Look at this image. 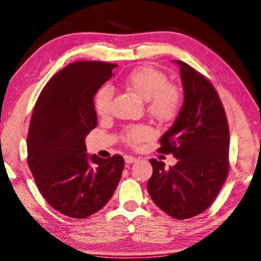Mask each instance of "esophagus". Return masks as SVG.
<instances>
[{"label":"esophagus","mask_w":261,"mask_h":261,"mask_svg":"<svg viewBox=\"0 0 261 261\" xmlns=\"http://www.w3.org/2000/svg\"><path fill=\"white\" fill-rule=\"evenodd\" d=\"M136 161H138V159L132 156V155H125V162L127 164H132V163H135Z\"/></svg>","instance_id":"34e87169"}]
</instances>
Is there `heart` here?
<instances>
[{
    "instance_id": "1",
    "label": "heart",
    "mask_w": 261,
    "mask_h": 261,
    "mask_svg": "<svg viewBox=\"0 0 261 261\" xmlns=\"http://www.w3.org/2000/svg\"><path fill=\"white\" fill-rule=\"evenodd\" d=\"M122 85L140 98L147 101L148 112L160 121L175 116L181 106V93L169 84L168 77L151 66L135 68L122 80ZM113 98L112 89L106 86L95 96V109L101 117L110 113ZM152 138V130L147 126H131L123 133V141L136 147Z\"/></svg>"
}]
</instances>
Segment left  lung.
<instances>
[{"mask_svg":"<svg viewBox=\"0 0 261 261\" xmlns=\"http://www.w3.org/2000/svg\"><path fill=\"white\" fill-rule=\"evenodd\" d=\"M183 106L161 140L162 153L177 160L165 164L150 160L153 172L147 188L158 207L172 218L195 217L216 199L228 173L229 130L223 106L211 82L181 60Z\"/></svg>","mask_w":261,"mask_h":261,"instance_id":"left-lung-1","label":"left lung"}]
</instances>
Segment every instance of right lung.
I'll list each match as a JSON object with an SVG mask.
<instances>
[{
    "label": "right lung",
    "mask_w": 261,
    "mask_h": 261,
    "mask_svg": "<svg viewBox=\"0 0 261 261\" xmlns=\"http://www.w3.org/2000/svg\"><path fill=\"white\" fill-rule=\"evenodd\" d=\"M116 64L78 61L55 74L40 93L27 134V164L41 195L59 213L87 218L112 198L123 169L115 154H88L97 126L94 96Z\"/></svg>",
    "instance_id": "obj_1"
}]
</instances>
